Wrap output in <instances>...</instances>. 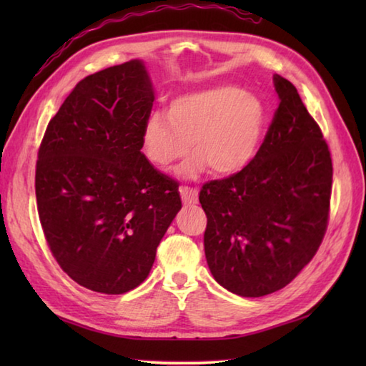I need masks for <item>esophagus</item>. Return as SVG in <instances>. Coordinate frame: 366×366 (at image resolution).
Instances as JSON below:
<instances>
[{"mask_svg":"<svg viewBox=\"0 0 366 366\" xmlns=\"http://www.w3.org/2000/svg\"><path fill=\"white\" fill-rule=\"evenodd\" d=\"M181 192V198L184 204H197L198 203V190L197 189H190V187H181L179 189Z\"/></svg>","mask_w":366,"mask_h":366,"instance_id":"esophagus-1","label":"esophagus"}]
</instances>
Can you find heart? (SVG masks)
<instances>
[{
  "instance_id": "obj_1",
  "label": "heart",
  "mask_w": 366,
  "mask_h": 366,
  "mask_svg": "<svg viewBox=\"0 0 366 366\" xmlns=\"http://www.w3.org/2000/svg\"><path fill=\"white\" fill-rule=\"evenodd\" d=\"M266 110L261 100L231 84L185 92L169 100L167 114L154 112L143 124L142 147L147 160L168 168L190 151V160L177 169L193 177L237 173L252 160L261 142Z\"/></svg>"
}]
</instances>
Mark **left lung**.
<instances>
[{
    "label": "left lung",
    "instance_id": "1",
    "mask_svg": "<svg viewBox=\"0 0 366 366\" xmlns=\"http://www.w3.org/2000/svg\"><path fill=\"white\" fill-rule=\"evenodd\" d=\"M274 86L280 104L253 160L199 192L207 266L242 297L291 283L313 259L329 220V146L294 84L275 74Z\"/></svg>",
    "mask_w": 366,
    "mask_h": 366
}]
</instances>
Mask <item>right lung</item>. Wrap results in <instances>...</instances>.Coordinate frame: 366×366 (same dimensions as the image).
Listing matches in <instances>:
<instances>
[{
  "label": "right lung",
  "instance_id": "right-lung-1",
  "mask_svg": "<svg viewBox=\"0 0 366 366\" xmlns=\"http://www.w3.org/2000/svg\"><path fill=\"white\" fill-rule=\"evenodd\" d=\"M154 88L143 61L83 79L39 147L36 199L50 250L80 286L124 294L149 275L182 203L142 152Z\"/></svg>",
  "mask_w": 366,
  "mask_h": 366
}]
</instances>
